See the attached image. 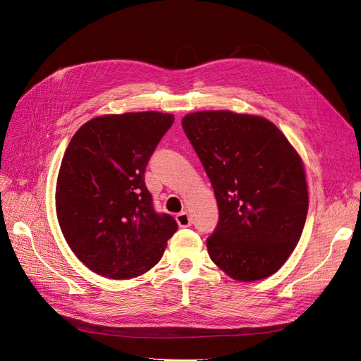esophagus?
Here are the masks:
<instances>
[{
  "label": "esophagus",
  "mask_w": 361,
  "mask_h": 361,
  "mask_svg": "<svg viewBox=\"0 0 361 361\" xmlns=\"http://www.w3.org/2000/svg\"><path fill=\"white\" fill-rule=\"evenodd\" d=\"M176 221H178V224L180 226V227H188V226H191V216L188 215V212H185V211H182V212H179L178 215H176Z\"/></svg>",
  "instance_id": "1"
}]
</instances>
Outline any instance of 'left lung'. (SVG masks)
Here are the masks:
<instances>
[{"label": "left lung", "mask_w": 361, "mask_h": 361, "mask_svg": "<svg viewBox=\"0 0 361 361\" xmlns=\"http://www.w3.org/2000/svg\"><path fill=\"white\" fill-rule=\"evenodd\" d=\"M182 128L202 161L220 218L207 253L239 281L269 277L297 247L309 209L304 166L269 120L232 111H199Z\"/></svg>", "instance_id": "8db88e82"}]
</instances>
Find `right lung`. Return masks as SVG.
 <instances>
[{
  "label": "right lung",
  "mask_w": 361,
  "mask_h": 361,
  "mask_svg": "<svg viewBox=\"0 0 361 361\" xmlns=\"http://www.w3.org/2000/svg\"><path fill=\"white\" fill-rule=\"evenodd\" d=\"M173 122V114L157 111L94 117L64 152L57 218L75 256L96 274H145L178 231L171 215L154 209L145 182L147 162Z\"/></svg>",
  "instance_id": "add662e5"
}]
</instances>
